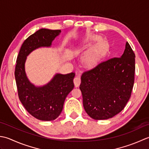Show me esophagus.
Returning <instances> with one entry per match:
<instances>
[{"label": "esophagus", "mask_w": 149, "mask_h": 149, "mask_svg": "<svg viewBox=\"0 0 149 149\" xmlns=\"http://www.w3.org/2000/svg\"><path fill=\"white\" fill-rule=\"evenodd\" d=\"M73 81H74V84L75 87H78L79 86H80V84L81 83L80 77H76L74 78Z\"/></svg>", "instance_id": "obj_1"}]
</instances>
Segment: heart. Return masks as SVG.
<instances>
[{
    "label": "heart",
    "mask_w": 149,
    "mask_h": 149,
    "mask_svg": "<svg viewBox=\"0 0 149 149\" xmlns=\"http://www.w3.org/2000/svg\"><path fill=\"white\" fill-rule=\"evenodd\" d=\"M105 53V45L100 44L90 49L83 58L84 63L87 66L93 67L99 63Z\"/></svg>",
    "instance_id": "heart-1"
}]
</instances>
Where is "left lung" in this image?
I'll list each match as a JSON object with an SVG mask.
<instances>
[{
    "mask_svg": "<svg viewBox=\"0 0 149 149\" xmlns=\"http://www.w3.org/2000/svg\"><path fill=\"white\" fill-rule=\"evenodd\" d=\"M134 72L135 54L127 42L120 58L84 72L80 89L87 114L95 120H107L120 113L131 95Z\"/></svg>",
    "mask_w": 149,
    "mask_h": 149,
    "instance_id": "8db88e82",
    "label": "left lung"
}]
</instances>
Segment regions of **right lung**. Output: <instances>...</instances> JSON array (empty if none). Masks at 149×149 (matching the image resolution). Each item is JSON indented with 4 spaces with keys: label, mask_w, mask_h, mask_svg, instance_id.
<instances>
[{
    "label": "right lung",
    "mask_w": 149,
    "mask_h": 149,
    "mask_svg": "<svg viewBox=\"0 0 149 149\" xmlns=\"http://www.w3.org/2000/svg\"><path fill=\"white\" fill-rule=\"evenodd\" d=\"M60 33L61 30H38L24 42L17 59L15 77L19 99L30 114L42 121H52L59 116L65 98L74 88L75 74L56 73L47 84L36 86L27 77L25 63L32 51L51 47Z\"/></svg>",
    "instance_id": "right-lung-1"
}]
</instances>
